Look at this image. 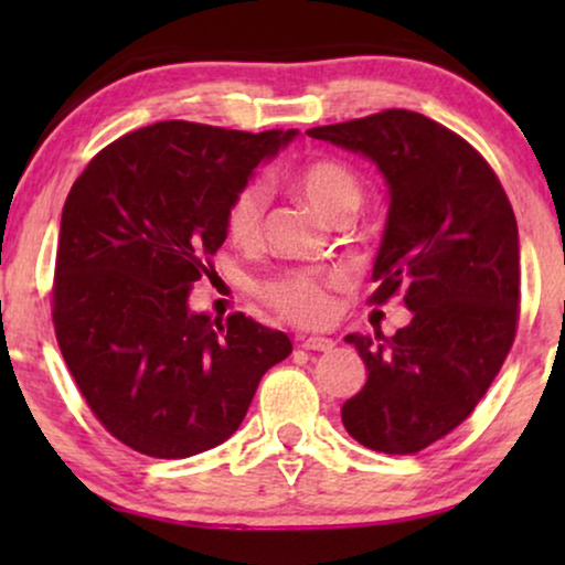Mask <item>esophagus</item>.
<instances>
[{
	"mask_svg": "<svg viewBox=\"0 0 565 565\" xmlns=\"http://www.w3.org/2000/svg\"><path fill=\"white\" fill-rule=\"evenodd\" d=\"M303 350H313V352H329L331 347H334V339L329 337H306L303 342H300Z\"/></svg>",
	"mask_w": 565,
	"mask_h": 565,
	"instance_id": "obj_1",
	"label": "esophagus"
}]
</instances>
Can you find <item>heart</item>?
<instances>
[{
	"label": "heart",
	"mask_w": 565,
	"mask_h": 565,
	"mask_svg": "<svg viewBox=\"0 0 565 565\" xmlns=\"http://www.w3.org/2000/svg\"><path fill=\"white\" fill-rule=\"evenodd\" d=\"M292 184L331 223L354 215L362 203L360 180L350 167L339 161H311L298 174ZM267 211V190L259 182L244 184L231 198L226 211V234L236 246H254L262 238ZM342 282L339 273H308V269H292V273L277 275L262 285V296L275 311L285 319L319 327L327 323L334 313V298L331 290Z\"/></svg>",
	"instance_id": "1"
}]
</instances>
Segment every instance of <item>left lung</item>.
<instances>
[{
    "instance_id": "obj_1",
    "label": "left lung",
    "mask_w": 565,
    "mask_h": 565,
    "mask_svg": "<svg viewBox=\"0 0 565 565\" xmlns=\"http://www.w3.org/2000/svg\"><path fill=\"white\" fill-rule=\"evenodd\" d=\"M373 161L388 184L373 303L404 290L393 337L347 334L367 367L342 424L360 445L419 452L466 422L512 350L520 234L493 169L468 141L412 110L308 130Z\"/></svg>"
}]
</instances>
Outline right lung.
Returning a JSON list of instances; mask_svg holds the SVG:
<instances>
[{
    "label": "right lung",
    "mask_w": 565,
    "mask_h": 565,
    "mask_svg": "<svg viewBox=\"0 0 565 565\" xmlns=\"http://www.w3.org/2000/svg\"><path fill=\"white\" fill-rule=\"evenodd\" d=\"M298 130L164 120L89 161L61 213L53 327L105 429L151 458L205 452L244 422L262 375L292 352L249 316L188 303L226 242L231 198Z\"/></svg>",
    "instance_id": "add662e5"
}]
</instances>
